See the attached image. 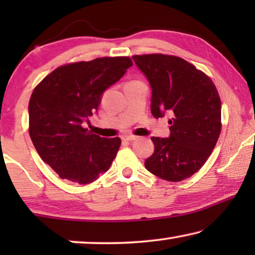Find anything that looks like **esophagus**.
Listing matches in <instances>:
<instances>
[{
    "label": "esophagus",
    "mask_w": 255,
    "mask_h": 255,
    "mask_svg": "<svg viewBox=\"0 0 255 255\" xmlns=\"http://www.w3.org/2000/svg\"><path fill=\"white\" fill-rule=\"evenodd\" d=\"M124 140H128V141H132V140H135V139H138L137 135H133V134H125L123 137Z\"/></svg>",
    "instance_id": "1"
}]
</instances>
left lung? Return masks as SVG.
Masks as SVG:
<instances>
[{
    "label": "left lung",
    "instance_id": "8db88e82",
    "mask_svg": "<svg viewBox=\"0 0 255 255\" xmlns=\"http://www.w3.org/2000/svg\"><path fill=\"white\" fill-rule=\"evenodd\" d=\"M132 58L151 85L153 116H173L169 138H151L154 153L145 160L146 169L169 182L186 180L207 162L221 134L218 90L204 72L176 55Z\"/></svg>",
    "mask_w": 255,
    "mask_h": 255
}]
</instances>
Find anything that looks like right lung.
<instances>
[{"mask_svg":"<svg viewBox=\"0 0 255 255\" xmlns=\"http://www.w3.org/2000/svg\"><path fill=\"white\" fill-rule=\"evenodd\" d=\"M133 65L128 57H103L55 68L33 89L29 133L38 154L61 179L79 184L110 168L121 139L102 138L82 124L99 108L102 93Z\"/></svg>","mask_w":255,"mask_h":255,"instance_id":"right-lung-1","label":"right lung"}]
</instances>
